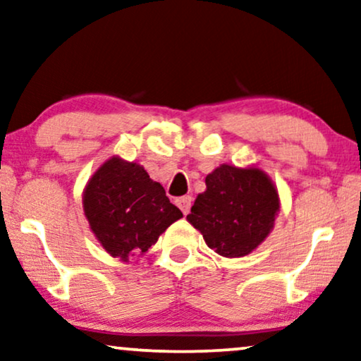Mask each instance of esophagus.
<instances>
[{"instance_id": "34e87169", "label": "esophagus", "mask_w": 361, "mask_h": 361, "mask_svg": "<svg viewBox=\"0 0 361 361\" xmlns=\"http://www.w3.org/2000/svg\"><path fill=\"white\" fill-rule=\"evenodd\" d=\"M191 201H193V198H191V196H181V198L176 200L178 208L183 211V214H188V213H190V209H191Z\"/></svg>"}]
</instances>
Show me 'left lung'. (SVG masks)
Listing matches in <instances>:
<instances>
[{"label": "left lung", "instance_id": "8db88e82", "mask_svg": "<svg viewBox=\"0 0 361 361\" xmlns=\"http://www.w3.org/2000/svg\"><path fill=\"white\" fill-rule=\"evenodd\" d=\"M281 200L274 181L257 166L219 165L206 176L188 223L223 257L251 254L274 228Z\"/></svg>", "mask_w": 361, "mask_h": 361}]
</instances>
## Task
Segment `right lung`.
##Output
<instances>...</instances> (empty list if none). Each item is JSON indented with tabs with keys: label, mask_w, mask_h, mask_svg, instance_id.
Instances as JSON below:
<instances>
[{
	"label": "right lung",
	"mask_w": 361,
	"mask_h": 361,
	"mask_svg": "<svg viewBox=\"0 0 361 361\" xmlns=\"http://www.w3.org/2000/svg\"><path fill=\"white\" fill-rule=\"evenodd\" d=\"M82 208L100 246L123 262L143 256L166 228L183 218L145 168L117 155L89 178Z\"/></svg>",
	"instance_id": "right-lung-1"
}]
</instances>
